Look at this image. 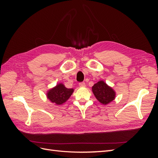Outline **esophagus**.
<instances>
[{"label":"esophagus","mask_w":158,"mask_h":158,"mask_svg":"<svg viewBox=\"0 0 158 158\" xmlns=\"http://www.w3.org/2000/svg\"><path fill=\"white\" fill-rule=\"evenodd\" d=\"M79 85L80 87H85V82H80V83H79Z\"/></svg>","instance_id":"34e87169"}]
</instances>
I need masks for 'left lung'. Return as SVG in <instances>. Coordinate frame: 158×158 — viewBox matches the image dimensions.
Listing matches in <instances>:
<instances>
[{
	"label": "left lung",
	"instance_id": "obj_1",
	"mask_svg": "<svg viewBox=\"0 0 158 158\" xmlns=\"http://www.w3.org/2000/svg\"><path fill=\"white\" fill-rule=\"evenodd\" d=\"M92 92L96 99L103 105L109 103L115 98V92L103 80L99 81L93 85Z\"/></svg>",
	"mask_w": 158,
	"mask_h": 158
}]
</instances>
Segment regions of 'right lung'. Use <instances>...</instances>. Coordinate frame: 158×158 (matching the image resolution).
<instances>
[{
	"mask_svg": "<svg viewBox=\"0 0 158 158\" xmlns=\"http://www.w3.org/2000/svg\"><path fill=\"white\" fill-rule=\"evenodd\" d=\"M73 92L74 89L66 88L64 84L60 83L47 92V97L55 105L60 106L67 101Z\"/></svg>",
	"mask_w": 158,
	"mask_h": 158,
	"instance_id": "1",
	"label": "right lung"
}]
</instances>
